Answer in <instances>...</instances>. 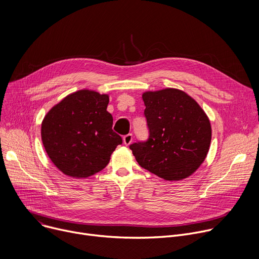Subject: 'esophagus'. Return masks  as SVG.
Instances as JSON below:
<instances>
[{
	"label": "esophagus",
	"mask_w": 259,
	"mask_h": 259,
	"mask_svg": "<svg viewBox=\"0 0 259 259\" xmlns=\"http://www.w3.org/2000/svg\"><path fill=\"white\" fill-rule=\"evenodd\" d=\"M132 140H133V135L131 133H129L123 137V142L125 145H129L132 142Z\"/></svg>",
	"instance_id": "1"
}]
</instances>
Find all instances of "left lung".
I'll list each match as a JSON object with an SVG mask.
<instances>
[{
    "label": "left lung",
    "mask_w": 259,
    "mask_h": 259,
    "mask_svg": "<svg viewBox=\"0 0 259 259\" xmlns=\"http://www.w3.org/2000/svg\"><path fill=\"white\" fill-rule=\"evenodd\" d=\"M149 139L130 144L137 163L165 180H181L204 162L211 142L210 121L186 92L167 88L142 94Z\"/></svg>",
    "instance_id": "1"
}]
</instances>
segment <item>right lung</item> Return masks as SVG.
I'll use <instances>...</instances> for the list:
<instances>
[{
  "label": "right lung",
  "mask_w": 259,
  "mask_h": 259,
  "mask_svg": "<svg viewBox=\"0 0 259 259\" xmlns=\"http://www.w3.org/2000/svg\"><path fill=\"white\" fill-rule=\"evenodd\" d=\"M107 94L79 90L45 116L41 135L47 155L65 175L85 178L101 171L122 143L113 130Z\"/></svg>",
  "instance_id": "1"
}]
</instances>
